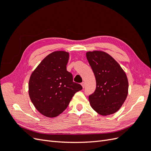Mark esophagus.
Returning a JSON list of instances; mask_svg holds the SVG:
<instances>
[{"label": "esophagus", "instance_id": "1", "mask_svg": "<svg viewBox=\"0 0 151 151\" xmlns=\"http://www.w3.org/2000/svg\"><path fill=\"white\" fill-rule=\"evenodd\" d=\"M81 86H83V88H84V87H85V83H84V82H83V83H81Z\"/></svg>", "mask_w": 151, "mask_h": 151}]
</instances>
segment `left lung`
I'll list each match as a JSON object with an SVG mask.
<instances>
[{
	"instance_id": "1",
	"label": "left lung",
	"mask_w": 151,
	"mask_h": 151,
	"mask_svg": "<svg viewBox=\"0 0 151 151\" xmlns=\"http://www.w3.org/2000/svg\"><path fill=\"white\" fill-rule=\"evenodd\" d=\"M96 81L94 92L89 95L91 107L99 115H111L119 109L127 97L129 82L125 72L106 52L86 53Z\"/></svg>"
}]
</instances>
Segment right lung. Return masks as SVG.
I'll return each mask as SVG.
<instances>
[{
    "label": "right lung",
    "mask_w": 151,
    "mask_h": 151,
    "mask_svg": "<svg viewBox=\"0 0 151 151\" xmlns=\"http://www.w3.org/2000/svg\"><path fill=\"white\" fill-rule=\"evenodd\" d=\"M69 54L56 51L49 54L32 72L29 81V95L36 109L43 115L53 118L67 108L76 93L83 89L73 82L67 70Z\"/></svg>",
    "instance_id": "obj_1"
}]
</instances>
